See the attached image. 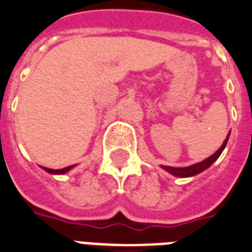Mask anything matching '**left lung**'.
Instances as JSON below:
<instances>
[{"label": "left lung", "mask_w": 252, "mask_h": 252, "mask_svg": "<svg viewBox=\"0 0 252 252\" xmlns=\"http://www.w3.org/2000/svg\"><path fill=\"white\" fill-rule=\"evenodd\" d=\"M228 136H230V133H228ZM228 136L226 137L223 144H222V147H220L213 156L206 158V160L201 161L198 164L186 166V168H173V166H164V165H162V169H165L166 172H169L170 174H173V176H176V177H191V176H195V174H198V173L206 170L207 168H210L211 165H213V162L220 156V153L223 152L224 147H226V144H227L228 141Z\"/></svg>", "instance_id": "obj_1"}]
</instances>
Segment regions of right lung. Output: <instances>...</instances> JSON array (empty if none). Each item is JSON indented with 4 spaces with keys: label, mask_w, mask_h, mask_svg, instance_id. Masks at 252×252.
<instances>
[{
    "label": "right lung",
    "mask_w": 252,
    "mask_h": 252,
    "mask_svg": "<svg viewBox=\"0 0 252 252\" xmlns=\"http://www.w3.org/2000/svg\"><path fill=\"white\" fill-rule=\"evenodd\" d=\"M71 168H74V165L66 166V168H63V169H50V168H43V169H45L47 173H51V174H63V173L68 172Z\"/></svg>",
    "instance_id": "1"
}]
</instances>
